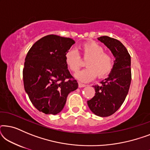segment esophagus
I'll use <instances>...</instances> for the list:
<instances>
[{"instance_id":"obj_1","label":"esophagus","mask_w":150,"mask_h":150,"mask_svg":"<svg viewBox=\"0 0 150 150\" xmlns=\"http://www.w3.org/2000/svg\"><path fill=\"white\" fill-rule=\"evenodd\" d=\"M85 85H84V84H82V83H79V87L81 88V87H85Z\"/></svg>"}]
</instances>
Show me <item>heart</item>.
Returning a JSON list of instances; mask_svg holds the SVG:
<instances>
[{
  "label": "heart",
  "instance_id": "heart-1",
  "mask_svg": "<svg viewBox=\"0 0 150 150\" xmlns=\"http://www.w3.org/2000/svg\"><path fill=\"white\" fill-rule=\"evenodd\" d=\"M85 59H89L85 63L87 68L78 71L75 79L81 83H87L93 80L96 76L102 79L110 73L113 65L111 56L104 52L102 47L96 42H88L81 47ZM65 63L71 71L76 72L81 66V58L74 49H71L65 54Z\"/></svg>",
  "mask_w": 150,
  "mask_h": 150
}]
</instances>
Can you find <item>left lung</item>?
<instances>
[{
	"mask_svg": "<svg viewBox=\"0 0 150 150\" xmlns=\"http://www.w3.org/2000/svg\"><path fill=\"white\" fill-rule=\"evenodd\" d=\"M98 40L105 45L115 57L113 66L108 78L100 86L93 85L96 91L93 98L87 101L91 111L100 117L111 115L126 99L131 83V59L122 43L108 36Z\"/></svg>",
	"mask_w": 150,
	"mask_h": 150,
	"instance_id": "left-lung-1",
	"label": "left lung"
}]
</instances>
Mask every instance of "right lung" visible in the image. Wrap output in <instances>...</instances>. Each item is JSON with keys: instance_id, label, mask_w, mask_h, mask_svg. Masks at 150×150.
I'll return each instance as SVG.
<instances>
[{"instance_id": "right-lung-1", "label": "right lung", "mask_w": 150, "mask_h": 150, "mask_svg": "<svg viewBox=\"0 0 150 150\" xmlns=\"http://www.w3.org/2000/svg\"><path fill=\"white\" fill-rule=\"evenodd\" d=\"M74 44L71 38L49 35L28 50L23 69L24 89L40 112L58 114L68 94L78 88L65 63V54Z\"/></svg>"}]
</instances>
